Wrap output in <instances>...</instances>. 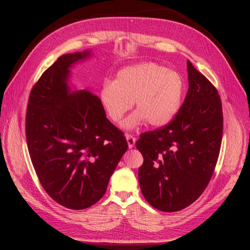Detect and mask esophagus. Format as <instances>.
Segmentation results:
<instances>
[{
    "mask_svg": "<svg viewBox=\"0 0 250 250\" xmlns=\"http://www.w3.org/2000/svg\"><path fill=\"white\" fill-rule=\"evenodd\" d=\"M126 140H127V144H128V147L129 148H133L134 147V144L137 139H135L133 135L131 134H126Z\"/></svg>",
    "mask_w": 250,
    "mask_h": 250,
    "instance_id": "esophagus-1",
    "label": "esophagus"
}]
</instances>
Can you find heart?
<instances>
[{
	"label": "heart",
	"mask_w": 250,
	"mask_h": 250,
	"mask_svg": "<svg viewBox=\"0 0 250 250\" xmlns=\"http://www.w3.org/2000/svg\"><path fill=\"white\" fill-rule=\"evenodd\" d=\"M185 93L183 77L152 62L140 63L120 70L113 82L105 81L99 92L102 107L113 123L137 108L122 124L133 129L148 122L154 127L170 123L178 112Z\"/></svg>",
	"instance_id": "b5f03b06"
}]
</instances>
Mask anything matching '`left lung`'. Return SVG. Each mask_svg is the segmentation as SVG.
I'll list each match as a JSON object with an SVG mask.
<instances>
[{
    "label": "left lung",
    "mask_w": 250,
    "mask_h": 250,
    "mask_svg": "<svg viewBox=\"0 0 250 250\" xmlns=\"http://www.w3.org/2000/svg\"><path fill=\"white\" fill-rule=\"evenodd\" d=\"M188 89L171 122L144 132L135 143L144 157L139 181L144 197L162 211L184 209L197 200L220 152L223 115L209 80L187 62Z\"/></svg>",
    "instance_id": "left-lung-1"
}]
</instances>
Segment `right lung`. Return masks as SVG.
I'll return each instance as SVG.
<instances>
[{"mask_svg":"<svg viewBox=\"0 0 250 250\" xmlns=\"http://www.w3.org/2000/svg\"><path fill=\"white\" fill-rule=\"evenodd\" d=\"M90 52L60 56L29 96L26 139L44 191L60 206L83 209L99 201L128 148L124 133L106 118L100 98L71 92L70 67Z\"/></svg>","mask_w":250,"mask_h":250,"instance_id":"add662e5","label":"right lung"}]
</instances>
